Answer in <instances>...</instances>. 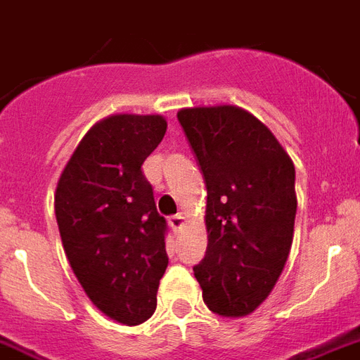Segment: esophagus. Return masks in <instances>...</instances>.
<instances>
[{"mask_svg":"<svg viewBox=\"0 0 360 360\" xmlns=\"http://www.w3.org/2000/svg\"><path fill=\"white\" fill-rule=\"evenodd\" d=\"M168 223H169V226H172V229H174V232H177V230H181L183 229V224H185V217L181 215H174V217H169L168 219Z\"/></svg>","mask_w":360,"mask_h":360,"instance_id":"obj_1","label":"esophagus"}]
</instances>
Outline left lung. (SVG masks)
Masks as SVG:
<instances>
[{
  "label": "left lung",
  "mask_w": 360,
  "mask_h": 360,
  "mask_svg": "<svg viewBox=\"0 0 360 360\" xmlns=\"http://www.w3.org/2000/svg\"><path fill=\"white\" fill-rule=\"evenodd\" d=\"M207 186V251L194 266L207 308L253 314L278 283L295 236V164L268 126L230 103L177 113Z\"/></svg>",
  "instance_id": "1"
}]
</instances>
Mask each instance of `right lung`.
Masks as SVG:
<instances>
[{
  "mask_svg": "<svg viewBox=\"0 0 360 360\" xmlns=\"http://www.w3.org/2000/svg\"><path fill=\"white\" fill-rule=\"evenodd\" d=\"M166 128L162 115L117 113L98 120L73 150L54 192L71 270L96 308L126 326L155 314L168 268L166 219L158 215L141 169Z\"/></svg>",
  "mask_w": 360,
  "mask_h": 360,
  "instance_id": "add662e5",
  "label": "right lung"
}]
</instances>
